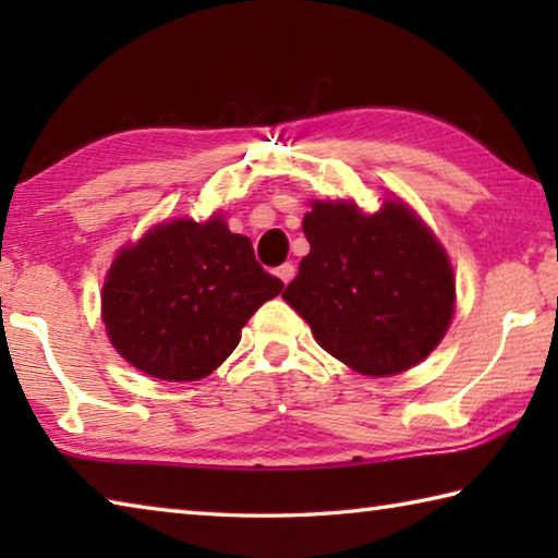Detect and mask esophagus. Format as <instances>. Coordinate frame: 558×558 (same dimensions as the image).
Here are the masks:
<instances>
[{"label": "esophagus", "mask_w": 558, "mask_h": 558, "mask_svg": "<svg viewBox=\"0 0 558 558\" xmlns=\"http://www.w3.org/2000/svg\"><path fill=\"white\" fill-rule=\"evenodd\" d=\"M276 276L288 286V282L295 278V266H292V263H282L280 268H276Z\"/></svg>", "instance_id": "obj_1"}]
</instances>
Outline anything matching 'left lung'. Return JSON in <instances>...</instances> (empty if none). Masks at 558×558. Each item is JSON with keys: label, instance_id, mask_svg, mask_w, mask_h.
I'll list each match as a JSON object with an SVG mask.
<instances>
[{"label": "left lung", "instance_id": "8db88e82", "mask_svg": "<svg viewBox=\"0 0 558 558\" xmlns=\"http://www.w3.org/2000/svg\"><path fill=\"white\" fill-rule=\"evenodd\" d=\"M310 253L282 292L317 344L366 376L411 369L438 347L456 307L450 260L403 202L362 214L313 202L302 219Z\"/></svg>", "mask_w": 558, "mask_h": 558}]
</instances>
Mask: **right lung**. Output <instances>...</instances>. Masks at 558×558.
<instances>
[{
    "mask_svg": "<svg viewBox=\"0 0 558 558\" xmlns=\"http://www.w3.org/2000/svg\"><path fill=\"white\" fill-rule=\"evenodd\" d=\"M282 282L221 216L155 226L118 253L102 286V323L122 359L155 379L209 376Z\"/></svg>",
    "mask_w": 558,
    "mask_h": 558,
    "instance_id": "right-lung-1",
    "label": "right lung"
}]
</instances>
